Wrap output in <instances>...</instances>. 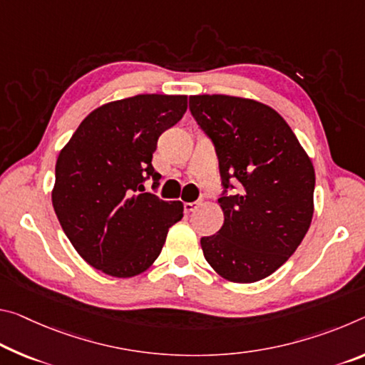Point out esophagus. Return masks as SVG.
<instances>
[{"mask_svg":"<svg viewBox=\"0 0 365 365\" xmlns=\"http://www.w3.org/2000/svg\"><path fill=\"white\" fill-rule=\"evenodd\" d=\"M198 206H200V201H193V203H185L183 210H185V212H193Z\"/></svg>","mask_w":365,"mask_h":365,"instance_id":"obj_1","label":"esophagus"}]
</instances>
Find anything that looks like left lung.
Returning <instances> with one entry per match:
<instances>
[{"label":"left lung","mask_w":365,"mask_h":365,"mask_svg":"<svg viewBox=\"0 0 365 365\" xmlns=\"http://www.w3.org/2000/svg\"><path fill=\"white\" fill-rule=\"evenodd\" d=\"M190 112L219 158L224 224L203 237L206 262L230 282L273 274L297 250L314 216V164L286 120L264 103L224 94L190 96ZM230 178L242 192L225 195Z\"/></svg>","instance_id":"left-lung-1"}]
</instances>
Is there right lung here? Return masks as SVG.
<instances>
[{"label": "right lung", "instance_id": "add662e5", "mask_svg": "<svg viewBox=\"0 0 365 365\" xmlns=\"http://www.w3.org/2000/svg\"><path fill=\"white\" fill-rule=\"evenodd\" d=\"M187 96L138 94L86 117L61 149L51 203L63 230L91 266L133 277L158 259L167 232L183 217L182 201L144 192L159 136L187 112Z\"/></svg>", "mask_w": 365, "mask_h": 365}]
</instances>
